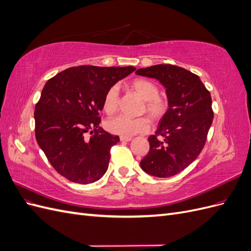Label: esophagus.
Listing matches in <instances>:
<instances>
[{"instance_id":"34e87169","label":"esophagus","mask_w":251,"mask_h":251,"mask_svg":"<svg viewBox=\"0 0 251 251\" xmlns=\"http://www.w3.org/2000/svg\"><path fill=\"white\" fill-rule=\"evenodd\" d=\"M132 137H126V136H120V141H131Z\"/></svg>"}]
</instances>
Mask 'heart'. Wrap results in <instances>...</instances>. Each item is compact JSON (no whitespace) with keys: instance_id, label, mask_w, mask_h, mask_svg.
<instances>
[{"instance_id":"obj_1","label":"heart","mask_w":251,"mask_h":251,"mask_svg":"<svg viewBox=\"0 0 251 251\" xmlns=\"http://www.w3.org/2000/svg\"><path fill=\"white\" fill-rule=\"evenodd\" d=\"M128 87L144 100L141 112H147L149 116L154 120H160L169 111V101L159 96V88L155 82L146 78H136L128 83ZM120 96L116 86H113L105 92L102 100V109L108 114L113 115L119 109ZM108 131L113 134L131 136L147 132L150 128V123L146 117L128 118L119 116L110 119L105 124Z\"/></svg>"}]
</instances>
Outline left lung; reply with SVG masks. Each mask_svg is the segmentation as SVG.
Here are the masks:
<instances>
[{
  "label": "left lung",
  "instance_id": "obj_1",
  "mask_svg": "<svg viewBox=\"0 0 251 251\" xmlns=\"http://www.w3.org/2000/svg\"><path fill=\"white\" fill-rule=\"evenodd\" d=\"M136 74L158 79L169 100V111L149 137L150 151L140 166L151 176H175L195 161L205 146L214 119L210 93L198 75L175 65L142 68Z\"/></svg>",
  "mask_w": 251,
  "mask_h": 251
}]
</instances>
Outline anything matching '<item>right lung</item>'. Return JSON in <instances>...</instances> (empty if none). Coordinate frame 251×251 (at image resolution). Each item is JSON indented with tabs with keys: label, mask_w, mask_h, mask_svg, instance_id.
<instances>
[{
	"label": "right lung",
	"mask_w": 251,
	"mask_h": 251,
	"mask_svg": "<svg viewBox=\"0 0 251 251\" xmlns=\"http://www.w3.org/2000/svg\"><path fill=\"white\" fill-rule=\"evenodd\" d=\"M135 70L131 66H77L46 82L35 104V138L63 177L88 184L107 172L110 150L119 137L102 130L98 115L108 89Z\"/></svg>",
	"instance_id": "right-lung-1"
}]
</instances>
